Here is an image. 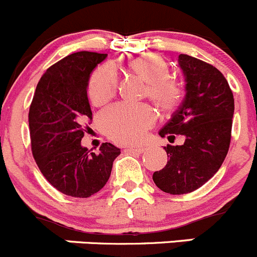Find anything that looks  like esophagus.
I'll return each mask as SVG.
<instances>
[{
    "label": "esophagus",
    "instance_id": "1",
    "mask_svg": "<svg viewBox=\"0 0 257 257\" xmlns=\"http://www.w3.org/2000/svg\"><path fill=\"white\" fill-rule=\"evenodd\" d=\"M126 152H132V154H142L145 152L144 147H126Z\"/></svg>",
    "mask_w": 257,
    "mask_h": 257
}]
</instances>
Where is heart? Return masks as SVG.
Instances as JSON below:
<instances>
[{"label": "heart", "mask_w": 257, "mask_h": 257, "mask_svg": "<svg viewBox=\"0 0 257 257\" xmlns=\"http://www.w3.org/2000/svg\"><path fill=\"white\" fill-rule=\"evenodd\" d=\"M130 72L146 82V95L164 112H172L181 105L185 88L170 76L169 63L155 53H144L126 63ZM117 92V75L112 66L95 70L87 83V95L95 106L110 102ZM156 113L149 105H116L101 116L103 132L118 145H137L154 126Z\"/></svg>", "instance_id": "b5f03b06"}]
</instances>
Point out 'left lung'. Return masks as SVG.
Here are the masks:
<instances>
[{"mask_svg": "<svg viewBox=\"0 0 257 257\" xmlns=\"http://www.w3.org/2000/svg\"><path fill=\"white\" fill-rule=\"evenodd\" d=\"M179 65L186 78V96L159 134L169 141L184 135L185 142L165 146L169 161L152 175L156 186L171 195L195 191L218 171L230 147L235 110L232 91L217 68L182 53Z\"/></svg>", "mask_w": 257, "mask_h": 257, "instance_id": "obj_1", "label": "left lung"}]
</instances>
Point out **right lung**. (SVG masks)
Returning <instances> with one entry per match:
<instances>
[{
	"label": "right lung",
	"instance_id": "add662e5",
	"mask_svg": "<svg viewBox=\"0 0 257 257\" xmlns=\"http://www.w3.org/2000/svg\"><path fill=\"white\" fill-rule=\"evenodd\" d=\"M106 53H71L47 68L37 83L29 111L34 159L45 179L62 194L86 199L107 182L120 149L110 142L97 154L81 146L92 120L87 83Z\"/></svg>",
	"mask_w": 257,
	"mask_h": 257
}]
</instances>
